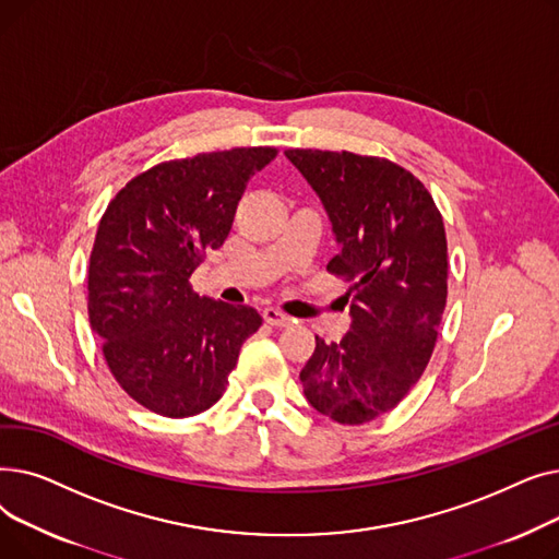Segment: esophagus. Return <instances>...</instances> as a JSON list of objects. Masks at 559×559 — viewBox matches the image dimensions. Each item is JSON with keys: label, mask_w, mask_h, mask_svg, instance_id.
<instances>
[{"label": "esophagus", "mask_w": 559, "mask_h": 559, "mask_svg": "<svg viewBox=\"0 0 559 559\" xmlns=\"http://www.w3.org/2000/svg\"><path fill=\"white\" fill-rule=\"evenodd\" d=\"M262 319L267 321L270 326H287L289 321H292L285 312H281V310H276V308H264V310H262Z\"/></svg>", "instance_id": "obj_1"}]
</instances>
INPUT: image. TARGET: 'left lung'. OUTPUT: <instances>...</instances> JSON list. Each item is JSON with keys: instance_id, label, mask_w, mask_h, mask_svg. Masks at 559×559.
<instances>
[{"instance_id": "left-lung-1", "label": "left lung", "mask_w": 559, "mask_h": 559, "mask_svg": "<svg viewBox=\"0 0 559 559\" xmlns=\"http://www.w3.org/2000/svg\"><path fill=\"white\" fill-rule=\"evenodd\" d=\"M333 222L326 272L350 287L348 333L317 337L301 369L317 413L360 426L394 409L426 371L449 295L442 213L413 171L354 152L287 150Z\"/></svg>"}]
</instances>
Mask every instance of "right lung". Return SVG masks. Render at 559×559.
I'll return each mask as SVG.
<instances>
[{"label":"right lung","mask_w":559,"mask_h":559,"mask_svg":"<svg viewBox=\"0 0 559 559\" xmlns=\"http://www.w3.org/2000/svg\"><path fill=\"white\" fill-rule=\"evenodd\" d=\"M276 146L165 160L115 194L87 264V317L120 388L169 419L213 407L262 317L199 297L190 276L219 249L251 176Z\"/></svg>","instance_id":"obj_1"}]
</instances>
